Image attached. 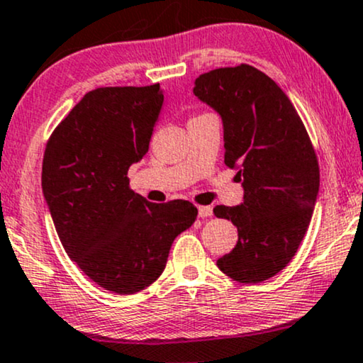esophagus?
Masks as SVG:
<instances>
[{
  "label": "esophagus",
  "instance_id": "34e87169",
  "mask_svg": "<svg viewBox=\"0 0 363 363\" xmlns=\"http://www.w3.org/2000/svg\"><path fill=\"white\" fill-rule=\"evenodd\" d=\"M197 214H199V218H208V216L213 214V208L211 206H199L197 208Z\"/></svg>",
  "mask_w": 363,
  "mask_h": 363
}]
</instances>
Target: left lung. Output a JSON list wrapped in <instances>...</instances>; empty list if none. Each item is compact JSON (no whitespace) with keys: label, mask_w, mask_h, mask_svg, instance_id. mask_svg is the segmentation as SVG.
I'll return each instance as SVG.
<instances>
[{"label":"left lung","mask_w":363,"mask_h":363,"mask_svg":"<svg viewBox=\"0 0 363 363\" xmlns=\"http://www.w3.org/2000/svg\"><path fill=\"white\" fill-rule=\"evenodd\" d=\"M192 91L221 117L224 162L242 186V203L214 208L238 228L218 268L236 281H264L290 263L310 226L320 189L310 137L286 94L255 67L204 73Z\"/></svg>","instance_id":"left-lung-1"}]
</instances>
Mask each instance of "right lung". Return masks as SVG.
<instances>
[{"mask_svg": "<svg viewBox=\"0 0 363 363\" xmlns=\"http://www.w3.org/2000/svg\"><path fill=\"white\" fill-rule=\"evenodd\" d=\"M164 104L159 84L91 90L50 137L41 189L73 263L118 295L152 284L174 240L196 221L189 201L149 203L127 171L147 154Z\"/></svg>", "mask_w": 363, "mask_h": 363, "instance_id": "right-lung-1", "label": "right lung"}]
</instances>
